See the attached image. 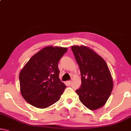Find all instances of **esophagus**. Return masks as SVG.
<instances>
[{"label": "esophagus", "mask_w": 131, "mask_h": 131, "mask_svg": "<svg viewBox=\"0 0 131 131\" xmlns=\"http://www.w3.org/2000/svg\"><path fill=\"white\" fill-rule=\"evenodd\" d=\"M66 83L68 85H71V81H67V82H66Z\"/></svg>", "instance_id": "34e87169"}]
</instances>
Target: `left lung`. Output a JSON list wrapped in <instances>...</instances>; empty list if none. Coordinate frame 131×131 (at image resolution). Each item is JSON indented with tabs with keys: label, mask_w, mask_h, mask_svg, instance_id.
<instances>
[{
	"label": "left lung",
	"mask_w": 131,
	"mask_h": 131,
	"mask_svg": "<svg viewBox=\"0 0 131 131\" xmlns=\"http://www.w3.org/2000/svg\"><path fill=\"white\" fill-rule=\"evenodd\" d=\"M71 48L81 72V85L76 90L80 101L88 109H99L105 105L113 89L107 64L90 47L72 46Z\"/></svg>",
	"instance_id": "left-lung-1"
}]
</instances>
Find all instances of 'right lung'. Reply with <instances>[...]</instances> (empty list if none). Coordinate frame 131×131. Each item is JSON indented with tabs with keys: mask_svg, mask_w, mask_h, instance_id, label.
<instances>
[{
	"mask_svg": "<svg viewBox=\"0 0 131 131\" xmlns=\"http://www.w3.org/2000/svg\"><path fill=\"white\" fill-rule=\"evenodd\" d=\"M67 47L47 46L32 56L19 74L23 97L35 107L46 108L60 100L66 86L59 77L58 63Z\"/></svg>",
	"mask_w": 131,
	"mask_h": 131,
	"instance_id": "obj_1",
	"label": "right lung"
}]
</instances>
